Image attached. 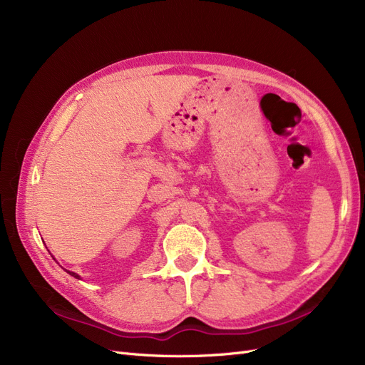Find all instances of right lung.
<instances>
[{"label":"right lung","instance_id":"1","mask_svg":"<svg viewBox=\"0 0 365 365\" xmlns=\"http://www.w3.org/2000/svg\"><path fill=\"white\" fill-rule=\"evenodd\" d=\"M67 272H69V274H71V275H72V277H75V278H79V277H78V275H76V274H75V272H71V271H67Z\"/></svg>","mask_w":365,"mask_h":365}]
</instances>
